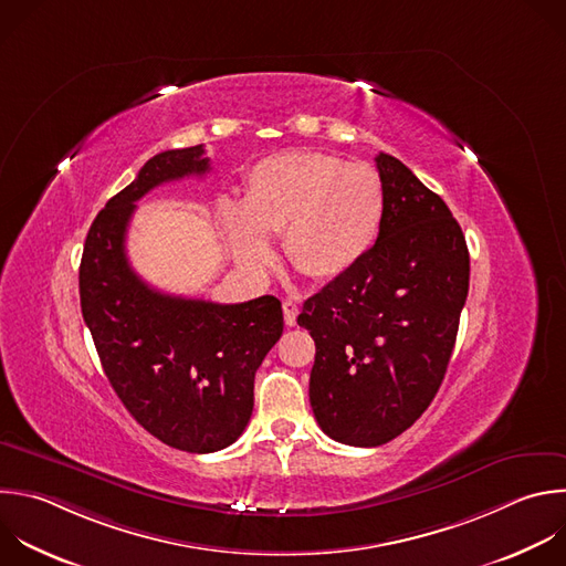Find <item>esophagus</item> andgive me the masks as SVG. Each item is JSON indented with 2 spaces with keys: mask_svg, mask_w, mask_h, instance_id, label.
Returning <instances> with one entry per match:
<instances>
[{
  "mask_svg": "<svg viewBox=\"0 0 566 566\" xmlns=\"http://www.w3.org/2000/svg\"><path fill=\"white\" fill-rule=\"evenodd\" d=\"M282 308H284V322L289 324V326H295V322H297V304L293 302V300H286V302H282Z\"/></svg>",
  "mask_w": 566,
  "mask_h": 566,
  "instance_id": "34e87169",
  "label": "esophagus"
}]
</instances>
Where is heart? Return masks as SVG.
<instances>
[{
  "instance_id": "1",
  "label": "heart",
  "mask_w": 566,
  "mask_h": 566,
  "mask_svg": "<svg viewBox=\"0 0 566 566\" xmlns=\"http://www.w3.org/2000/svg\"><path fill=\"white\" fill-rule=\"evenodd\" d=\"M385 216V186L366 164L289 150L258 161L244 177L242 205L227 202L222 222L235 258L249 269L271 262V235L284 231L295 271L333 282L373 249Z\"/></svg>"
}]
</instances>
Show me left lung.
I'll use <instances>...</instances> for the list:
<instances>
[{
	"instance_id": "obj_1",
	"label": "left lung",
	"mask_w": 566,
	"mask_h": 566,
	"mask_svg": "<svg viewBox=\"0 0 566 566\" xmlns=\"http://www.w3.org/2000/svg\"><path fill=\"white\" fill-rule=\"evenodd\" d=\"M385 186L380 235L297 315L315 339L308 398L335 442L380 447L436 398L469 293V249L440 196L398 157H375Z\"/></svg>"
}]
</instances>
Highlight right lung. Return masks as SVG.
<instances>
[{
	"mask_svg": "<svg viewBox=\"0 0 566 566\" xmlns=\"http://www.w3.org/2000/svg\"><path fill=\"white\" fill-rule=\"evenodd\" d=\"M209 168L202 144L150 157L97 213L80 264L82 315L111 387L150 436L188 453H213L242 436L255 370L284 328L273 295L242 304L168 295L128 264L135 202L159 184Z\"/></svg>",
	"mask_w": 566,
	"mask_h": 566,
	"instance_id": "right-lung-1",
	"label": "right lung"
}]
</instances>
